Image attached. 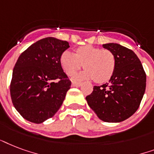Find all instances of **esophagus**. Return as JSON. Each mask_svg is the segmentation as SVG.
I'll list each match as a JSON object with an SVG mask.
<instances>
[{
  "mask_svg": "<svg viewBox=\"0 0 154 154\" xmlns=\"http://www.w3.org/2000/svg\"><path fill=\"white\" fill-rule=\"evenodd\" d=\"M71 86L72 87H79V86H81V83L80 82H73Z\"/></svg>",
  "mask_w": 154,
  "mask_h": 154,
  "instance_id": "34e87169",
  "label": "esophagus"
}]
</instances>
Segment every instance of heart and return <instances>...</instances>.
I'll return each mask as SVG.
<instances>
[{
    "mask_svg": "<svg viewBox=\"0 0 154 154\" xmlns=\"http://www.w3.org/2000/svg\"><path fill=\"white\" fill-rule=\"evenodd\" d=\"M60 63L65 73L70 76L75 75L84 64L87 70L77 79H94L100 83L109 80L116 69V58L112 51L89 45L76 49V54L64 51Z\"/></svg>",
    "mask_w": 154,
    "mask_h": 154,
    "instance_id": "obj_1",
    "label": "heart"
}]
</instances>
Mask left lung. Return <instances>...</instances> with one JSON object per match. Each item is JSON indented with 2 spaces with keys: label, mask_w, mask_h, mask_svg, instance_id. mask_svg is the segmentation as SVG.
Returning a JSON list of instances; mask_svg holds the SVG:
<instances>
[{
  "label": "left lung",
  "mask_w": 154,
  "mask_h": 154,
  "mask_svg": "<svg viewBox=\"0 0 154 154\" xmlns=\"http://www.w3.org/2000/svg\"><path fill=\"white\" fill-rule=\"evenodd\" d=\"M103 46L115 56V71L109 83L94 86L86 100L100 120L120 122L130 117L139 108L146 87V74L132 50L116 43Z\"/></svg>",
  "instance_id": "left-lung-1"
}]
</instances>
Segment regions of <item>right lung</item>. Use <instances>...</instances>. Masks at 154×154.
Returning a JSON list of instances; mask_svg holds the SVG:
<instances>
[{
  "label": "right lung",
  "mask_w": 154,
  "mask_h": 154,
  "mask_svg": "<svg viewBox=\"0 0 154 154\" xmlns=\"http://www.w3.org/2000/svg\"><path fill=\"white\" fill-rule=\"evenodd\" d=\"M69 47L66 41L49 37L32 44L19 56L13 71L10 96L24 119L40 124L60 108L71 85L60 63Z\"/></svg>",
  "instance_id": "1"
}]
</instances>
